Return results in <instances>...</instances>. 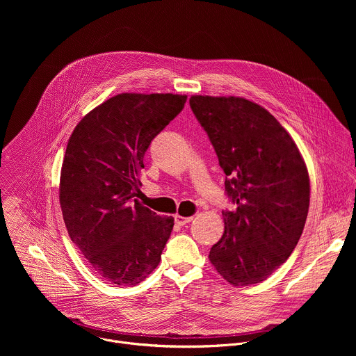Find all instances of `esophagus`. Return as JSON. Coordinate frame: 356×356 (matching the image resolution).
<instances>
[{
  "label": "esophagus",
  "mask_w": 356,
  "mask_h": 356,
  "mask_svg": "<svg viewBox=\"0 0 356 356\" xmlns=\"http://www.w3.org/2000/svg\"><path fill=\"white\" fill-rule=\"evenodd\" d=\"M174 219H175V223L177 225H179V226H185L186 223H191L192 220H193V216H181V215H175L174 216Z\"/></svg>",
  "instance_id": "1"
}]
</instances>
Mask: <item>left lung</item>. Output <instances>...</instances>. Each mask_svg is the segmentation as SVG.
I'll use <instances>...</instances> for the list:
<instances>
[{"label":"left lung","instance_id":"obj_1","mask_svg":"<svg viewBox=\"0 0 356 356\" xmlns=\"http://www.w3.org/2000/svg\"><path fill=\"white\" fill-rule=\"evenodd\" d=\"M191 108L226 174L234 211L209 260L234 286L267 280L293 252L309 207V177L292 137L263 106L243 97L192 96Z\"/></svg>","mask_w":356,"mask_h":356}]
</instances>
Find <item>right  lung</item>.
I'll return each instance as SVG.
<instances>
[{
  "label": "right lung",
  "instance_id": "right-lung-1",
  "mask_svg": "<svg viewBox=\"0 0 356 356\" xmlns=\"http://www.w3.org/2000/svg\"><path fill=\"white\" fill-rule=\"evenodd\" d=\"M186 96L122 93L74 129L60 175V205L72 243L102 280L137 285L157 267L174 218L136 197L153 138L184 109Z\"/></svg>",
  "mask_w": 356,
  "mask_h": 356
}]
</instances>
